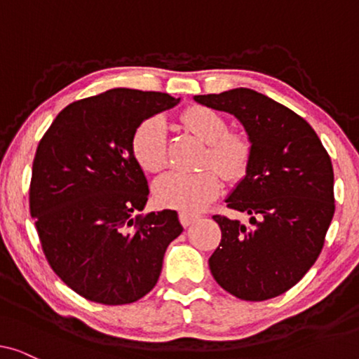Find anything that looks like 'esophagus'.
<instances>
[{
    "instance_id": "esophagus-1",
    "label": "esophagus",
    "mask_w": 359,
    "mask_h": 359,
    "mask_svg": "<svg viewBox=\"0 0 359 359\" xmlns=\"http://www.w3.org/2000/svg\"><path fill=\"white\" fill-rule=\"evenodd\" d=\"M199 219V215L196 214H189V212H180V222L183 227H189L191 224L196 222Z\"/></svg>"
}]
</instances>
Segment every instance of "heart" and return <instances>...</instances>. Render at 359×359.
<instances>
[{
    "label": "heart",
    "mask_w": 359,
    "mask_h": 359,
    "mask_svg": "<svg viewBox=\"0 0 359 359\" xmlns=\"http://www.w3.org/2000/svg\"><path fill=\"white\" fill-rule=\"evenodd\" d=\"M181 122L208 144L199 161L204 168L191 173L170 171L155 181L154 196L161 208L198 212L220 193L221 172L227 180L242 178L252 160L253 147L245 132H229L227 121L209 107H189L181 116ZM132 154L150 173H158L168 165L166 126L161 117L140 122L132 137Z\"/></svg>",
    "instance_id": "obj_1"
}]
</instances>
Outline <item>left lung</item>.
<instances>
[{
  "label": "left lung",
  "mask_w": 359,
  "mask_h": 359,
  "mask_svg": "<svg viewBox=\"0 0 359 359\" xmlns=\"http://www.w3.org/2000/svg\"><path fill=\"white\" fill-rule=\"evenodd\" d=\"M194 101L237 117L252 140V160L227 208L248 224L214 215L222 240L209 258L220 287L243 301L291 289L322 252L335 212L333 168L316 130L301 116L248 88Z\"/></svg>",
  "instance_id": "8db88e82"
}]
</instances>
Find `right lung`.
<instances>
[{"label":"right lung","mask_w":359,"mask_h":359,"mask_svg":"<svg viewBox=\"0 0 359 359\" xmlns=\"http://www.w3.org/2000/svg\"><path fill=\"white\" fill-rule=\"evenodd\" d=\"M180 97L114 88L68 104L37 147L29 204L43 255L88 301L122 306L158 281L168 245L183 232L176 210L135 215L149 184L132 154L140 122Z\"/></svg>","instance_id":"add662e5"}]
</instances>
